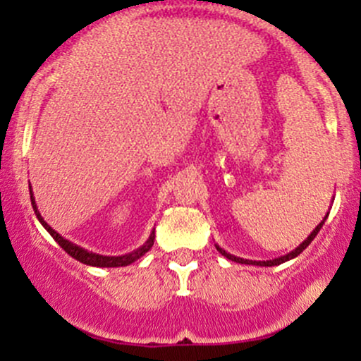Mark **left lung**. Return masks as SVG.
<instances>
[{"label":"left lung","instance_id":"left-lung-1","mask_svg":"<svg viewBox=\"0 0 361 361\" xmlns=\"http://www.w3.org/2000/svg\"><path fill=\"white\" fill-rule=\"evenodd\" d=\"M326 216H329V213H326ZM326 216L323 218V221H322V224H319L318 227H316L314 231L311 232V235H309V238L305 239V241L302 243V245H298L297 248H295L293 251H290V253H288V255H285V257L274 258V260H264V262H257V260H245V258H239V257H234V255L227 253V251H225V250H221L220 246H216V250L220 251V253L224 255V257H227L228 260H232V262H239V264H246V265H260V267H272V265H279V264H283V262H288V260H292V258L298 257V255H300L302 251H304L305 248H307L309 245H311V241H312V239L316 238V234H318V232H319V228H322V227H323V224H325Z\"/></svg>","mask_w":361,"mask_h":361}]
</instances>
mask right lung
<instances>
[{"mask_svg":"<svg viewBox=\"0 0 361 361\" xmlns=\"http://www.w3.org/2000/svg\"><path fill=\"white\" fill-rule=\"evenodd\" d=\"M31 192V190H29ZM31 204H32V209H35L36 213V218L39 220V224L43 225V227L47 228V232H49L50 235H52L54 239H56L57 243H59V246L63 248L69 257H73L75 260L82 262V264L85 265H92V267H126V265L133 264V262H136L137 258L143 257L145 253H147L148 250L154 246V239H155V232L152 231L150 238L147 239V243H145L141 248L134 250L133 253H127V255H120V257H104V255H97V253H92V251H87L83 248H80V246L73 245V243H69L68 239H64L63 235L57 234L56 231H54L52 227H50L49 224H47L45 220L42 218V214H39L38 207H36V202H35V197H32V192H31Z\"/></svg>","mask_w":361,"mask_h":361,"instance_id":"1","label":"right lung"}]
</instances>
